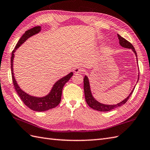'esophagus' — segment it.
<instances>
[{
	"instance_id": "34e87169",
	"label": "esophagus",
	"mask_w": 150,
	"mask_h": 150,
	"mask_svg": "<svg viewBox=\"0 0 150 150\" xmlns=\"http://www.w3.org/2000/svg\"><path fill=\"white\" fill-rule=\"evenodd\" d=\"M83 71V69L81 67H76L74 68V71L75 74H79V73H81Z\"/></svg>"
}]
</instances>
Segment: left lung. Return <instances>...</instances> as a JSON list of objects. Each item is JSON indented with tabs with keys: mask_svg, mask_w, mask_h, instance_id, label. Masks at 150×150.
<instances>
[{
	"mask_svg": "<svg viewBox=\"0 0 150 150\" xmlns=\"http://www.w3.org/2000/svg\"><path fill=\"white\" fill-rule=\"evenodd\" d=\"M117 37H118V39H119V41H119L120 45L121 47L123 48H129V49H132V50L134 52L135 56H136V57H137V62L138 64L137 55L136 51H135L133 45H132L130 42H128L127 40H125V38L120 36L119 34H117ZM138 76H139V75H138ZM138 81H139V77H138L137 82H138ZM83 90H84V95H85V98H86V103H88V105L90 107L95 110L101 111V112H107V111L112 110L114 109H116V108L124 105V104L127 102V100H128V98H129V97L131 96L132 93H133L134 90V88L133 89H132L131 93L129 94V95H128L126 98L124 99L123 101H121V102L118 103L117 104H114V105H107V104L102 103L99 102L98 101H97L95 98H94V96L92 95V92L91 90V86H90L89 79L88 77V76H86V75H85L84 77H83Z\"/></svg>",
	"mask_w": 150,
	"mask_h": 150,
	"instance_id": "left-lung-1",
	"label": "left lung"
}]
</instances>
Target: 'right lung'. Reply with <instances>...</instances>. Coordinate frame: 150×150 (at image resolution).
I'll return each instance as SVG.
<instances>
[{
  "label": "right lung",
  "mask_w": 150,
  "mask_h": 150,
  "mask_svg": "<svg viewBox=\"0 0 150 150\" xmlns=\"http://www.w3.org/2000/svg\"><path fill=\"white\" fill-rule=\"evenodd\" d=\"M41 26H36L25 31V33L23 34V36L21 37L18 43L16 45L15 49L13 50L11 58V70L12 79L16 91L20 96L21 100H22V102L27 107H29L31 110L38 111V112H42V111L50 110L59 105L61 100L62 88H63L65 83L70 79V78L73 76V74H74L73 72H70L68 75L58 80L52 86L50 91L45 96L38 97L32 96L23 91L20 88L19 85L16 81L13 73V67L14 57H15V52L29 38L39 33L41 31Z\"/></svg>",
  "instance_id": "add662e5"
}]
</instances>
